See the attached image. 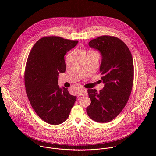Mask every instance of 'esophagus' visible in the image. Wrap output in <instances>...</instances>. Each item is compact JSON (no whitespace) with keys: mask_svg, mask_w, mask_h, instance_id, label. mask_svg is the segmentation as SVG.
Returning <instances> with one entry per match:
<instances>
[{"mask_svg":"<svg viewBox=\"0 0 156 156\" xmlns=\"http://www.w3.org/2000/svg\"><path fill=\"white\" fill-rule=\"evenodd\" d=\"M78 94L79 96H86L87 94V90H86L84 88H81V90L78 91Z\"/></svg>","mask_w":156,"mask_h":156,"instance_id":"esophagus-1","label":"esophagus"}]
</instances>
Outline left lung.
<instances>
[{
    "label": "left lung",
    "mask_w": 156,
    "mask_h": 156,
    "mask_svg": "<svg viewBox=\"0 0 156 156\" xmlns=\"http://www.w3.org/2000/svg\"><path fill=\"white\" fill-rule=\"evenodd\" d=\"M89 46L101 54L100 72L105 84L99 93L87 90L91 102L86 112L92 120L107 123L122 112L129 99L134 78L133 57L126 44L114 36L98 37Z\"/></svg>",
    "instance_id": "8db88e82"
}]
</instances>
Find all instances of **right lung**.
<instances>
[{"instance_id": "add662e5", "label": "right lung", "mask_w": 156, "mask_h": 156, "mask_svg": "<svg viewBox=\"0 0 156 156\" xmlns=\"http://www.w3.org/2000/svg\"><path fill=\"white\" fill-rule=\"evenodd\" d=\"M78 41L51 36L43 37L29 54L25 71V84L30 102L37 115L46 123L57 125L68 119L76 96L58 84L64 73V56Z\"/></svg>"}]
</instances>
